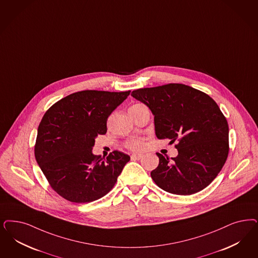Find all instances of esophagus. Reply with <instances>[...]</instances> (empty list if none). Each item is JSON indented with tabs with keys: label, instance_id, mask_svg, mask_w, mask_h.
Listing matches in <instances>:
<instances>
[{
	"label": "esophagus",
	"instance_id": "obj_1",
	"mask_svg": "<svg viewBox=\"0 0 258 258\" xmlns=\"http://www.w3.org/2000/svg\"><path fill=\"white\" fill-rule=\"evenodd\" d=\"M142 157L143 155L140 154V153H134V154H132V159L133 160H140Z\"/></svg>",
	"mask_w": 258,
	"mask_h": 258
}]
</instances>
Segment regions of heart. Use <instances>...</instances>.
Instances as JSON below:
<instances>
[{
    "label": "heart",
    "instance_id": "b5f03b06",
    "mask_svg": "<svg viewBox=\"0 0 258 258\" xmlns=\"http://www.w3.org/2000/svg\"><path fill=\"white\" fill-rule=\"evenodd\" d=\"M124 147L131 151H141L145 147V143L141 139H131L125 142Z\"/></svg>",
    "mask_w": 258,
    "mask_h": 258
}]
</instances>
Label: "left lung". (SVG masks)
Returning <instances> with one entry per match:
<instances>
[{
  "instance_id": "1",
  "label": "left lung",
  "mask_w": 258,
  "mask_h": 258,
  "mask_svg": "<svg viewBox=\"0 0 258 258\" xmlns=\"http://www.w3.org/2000/svg\"><path fill=\"white\" fill-rule=\"evenodd\" d=\"M132 95L150 107L157 138L178 142L171 160L156 153L159 165L151 172L155 184L178 196L208 187L229 154V125L215 101L183 84L136 89Z\"/></svg>"
}]
</instances>
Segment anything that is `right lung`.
Returning a JSON list of instances; mask_svg holds the SVG:
<instances>
[{
  "instance_id": "add662e5",
  "label": "right lung",
  "mask_w": 258,
  "mask_h": 258,
  "mask_svg": "<svg viewBox=\"0 0 258 258\" xmlns=\"http://www.w3.org/2000/svg\"><path fill=\"white\" fill-rule=\"evenodd\" d=\"M131 90H83L49 107L38 126L34 153L50 187L73 203L106 196L131 157L114 151L107 160L92 153L95 138L107 134L108 116Z\"/></svg>"
}]
</instances>
